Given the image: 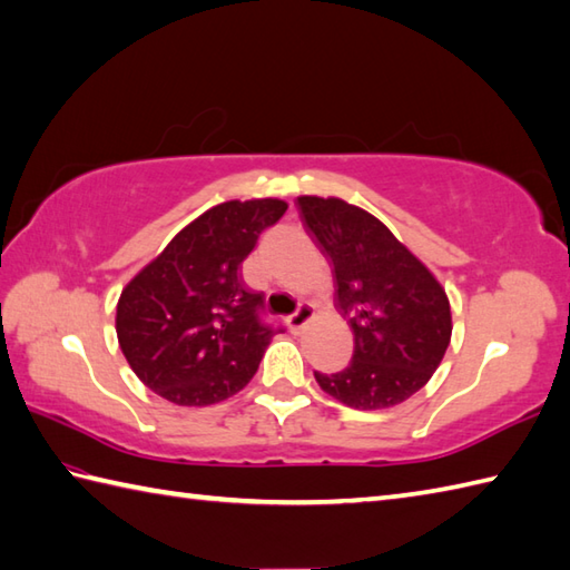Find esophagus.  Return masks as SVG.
Here are the masks:
<instances>
[{"label":"esophagus","mask_w":570,"mask_h":570,"mask_svg":"<svg viewBox=\"0 0 570 570\" xmlns=\"http://www.w3.org/2000/svg\"><path fill=\"white\" fill-rule=\"evenodd\" d=\"M313 318H316V311H313V306L311 304H301L298 311L292 313V316L286 318V323H288V328H292L294 333H298V331H304Z\"/></svg>","instance_id":"obj_1"}]
</instances>
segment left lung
I'll return each mask as SVG.
<instances>
[{
  "label": "left lung",
  "instance_id": "1",
  "mask_svg": "<svg viewBox=\"0 0 570 570\" xmlns=\"http://www.w3.org/2000/svg\"><path fill=\"white\" fill-rule=\"evenodd\" d=\"M308 235L333 264L335 304L350 316L355 350L343 372L321 374L325 394L360 411L406 402L451 345L445 288L392 229L341 198L298 196Z\"/></svg>",
  "mask_w": 570,
  "mask_h": 570
}]
</instances>
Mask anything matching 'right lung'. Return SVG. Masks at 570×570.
Here are the masks:
<instances>
[{
    "label": "right lung",
    "instance_id": "obj_1",
    "mask_svg": "<svg viewBox=\"0 0 570 570\" xmlns=\"http://www.w3.org/2000/svg\"><path fill=\"white\" fill-rule=\"evenodd\" d=\"M288 205L227 200L205 210L122 288L117 341L137 377L178 406H210L245 390L276 331L239 264Z\"/></svg>",
    "mask_w": 570,
    "mask_h": 570
}]
</instances>
